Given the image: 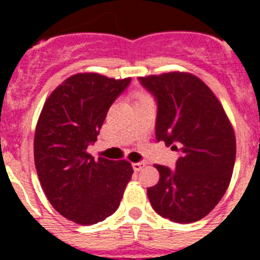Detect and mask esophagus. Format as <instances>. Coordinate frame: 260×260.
Wrapping results in <instances>:
<instances>
[{
	"label": "esophagus",
	"instance_id": "esophagus-1",
	"mask_svg": "<svg viewBox=\"0 0 260 260\" xmlns=\"http://www.w3.org/2000/svg\"><path fill=\"white\" fill-rule=\"evenodd\" d=\"M144 167H146V164H144V162H133V168H134L135 172L142 171Z\"/></svg>",
	"mask_w": 260,
	"mask_h": 260
}]
</instances>
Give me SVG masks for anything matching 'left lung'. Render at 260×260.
Instances as JSON below:
<instances>
[{
  "label": "left lung",
  "instance_id": "obj_1",
  "mask_svg": "<svg viewBox=\"0 0 260 260\" xmlns=\"http://www.w3.org/2000/svg\"><path fill=\"white\" fill-rule=\"evenodd\" d=\"M139 82L157 102L156 139L181 151L174 169L155 165L160 180L147 190L151 206L171 221H198L216 207L231 182L233 126L210 87L190 73L148 75Z\"/></svg>",
  "mask_w": 260,
  "mask_h": 260
}]
</instances>
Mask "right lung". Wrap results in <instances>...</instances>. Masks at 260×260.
<instances>
[{
  "instance_id": "add662e5",
  "label": "right lung",
  "mask_w": 260,
  "mask_h": 260,
  "mask_svg": "<svg viewBox=\"0 0 260 260\" xmlns=\"http://www.w3.org/2000/svg\"><path fill=\"white\" fill-rule=\"evenodd\" d=\"M130 80L71 75L50 93L39 117L34 156L41 187L53 208L77 224L92 225L113 215L134 173L127 160H95L87 152Z\"/></svg>"
}]
</instances>
